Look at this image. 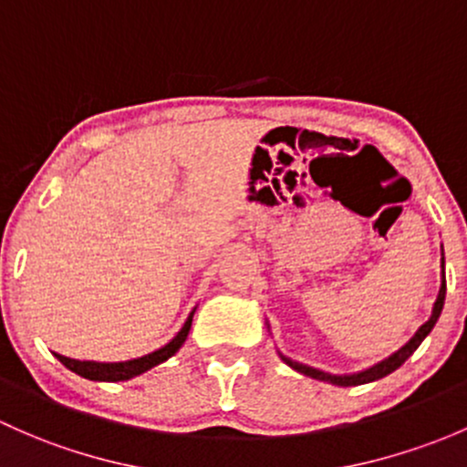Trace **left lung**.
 Returning a JSON list of instances; mask_svg holds the SVG:
<instances>
[{
	"label": "left lung",
	"instance_id": "obj_1",
	"mask_svg": "<svg viewBox=\"0 0 467 467\" xmlns=\"http://www.w3.org/2000/svg\"><path fill=\"white\" fill-rule=\"evenodd\" d=\"M443 304H445V257H443V246H441V288H439V296H436L434 306H431L430 317L423 324H420L419 328H416L414 336H411L410 340H407L399 351H394V353H391V356H387L385 360L376 362V365L367 367V369H362V371H356V374H328V371L316 369V367H308V365H304V362L293 360V358L284 356L282 351H277V353H279V358H282V360L286 362L288 367H291V369H296V371H299V374H304V376H308V378H316V380L328 382V385H337V387L365 385V382H374V380H378V378L389 376L391 371L399 369L402 362H405L407 358L411 356V353L419 349L420 342H423L425 337L430 336V331H431V328H434L436 320H439V317H441V311H443Z\"/></svg>",
	"mask_w": 467,
	"mask_h": 467
}]
</instances>
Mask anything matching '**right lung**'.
Here are the masks:
<instances>
[{
    "label": "right lung",
    "mask_w": 467,
    "mask_h": 467,
    "mask_svg": "<svg viewBox=\"0 0 467 467\" xmlns=\"http://www.w3.org/2000/svg\"><path fill=\"white\" fill-rule=\"evenodd\" d=\"M194 311H196V306L192 308V311H190L188 320L183 322V327L179 328V333L171 337L168 345H163L161 349H156L151 353H145V356H140V358H131V360H122V362L73 360V358L60 356V353H56V358L62 362V365L67 367V369H71L73 374L87 378V380H96V382L130 380V378L145 374V371H150L151 367H156V365H161V362L170 360V358L174 356V353L179 351L181 347H183L185 337H188V333H190V327H192Z\"/></svg>",
    "instance_id": "add662e5"
}]
</instances>
